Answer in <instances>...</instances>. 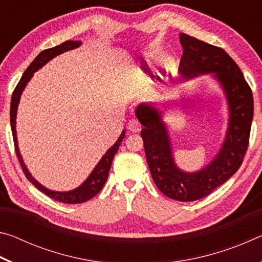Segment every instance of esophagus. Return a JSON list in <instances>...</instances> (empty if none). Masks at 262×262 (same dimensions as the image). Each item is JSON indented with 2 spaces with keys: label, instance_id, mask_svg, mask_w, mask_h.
<instances>
[{
  "label": "esophagus",
  "instance_id": "1",
  "mask_svg": "<svg viewBox=\"0 0 262 262\" xmlns=\"http://www.w3.org/2000/svg\"><path fill=\"white\" fill-rule=\"evenodd\" d=\"M128 129H129L133 133L140 132L141 130L140 122L137 121L136 119H132V120H129V122H128Z\"/></svg>",
  "mask_w": 262,
  "mask_h": 262
}]
</instances>
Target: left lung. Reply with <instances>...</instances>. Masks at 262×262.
Masks as SVG:
<instances>
[{
    "label": "left lung",
    "instance_id": "left-lung-1",
    "mask_svg": "<svg viewBox=\"0 0 262 262\" xmlns=\"http://www.w3.org/2000/svg\"><path fill=\"white\" fill-rule=\"evenodd\" d=\"M179 39L184 50L179 66L180 83L209 74L227 99L228 128L219 152L200 170H181L174 161L170 132L164 121V112L174 101L142 103L135 108V115L143 126L141 136L154 183L167 198L190 202L206 198L241 167L253 119V95L242 70L224 50L185 33H180Z\"/></svg>",
    "mask_w": 262,
    "mask_h": 262
}]
</instances>
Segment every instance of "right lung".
<instances>
[{"mask_svg":"<svg viewBox=\"0 0 262 262\" xmlns=\"http://www.w3.org/2000/svg\"><path fill=\"white\" fill-rule=\"evenodd\" d=\"M82 45L81 40H67L64 42H62L61 45L55 46L53 48H48V50L42 51L41 53H39L38 56L31 62V64L28 67V69L25 70L23 76H21L20 81L17 84V86L15 89L14 94H12L11 97V105H10V125H11V130H12V137H14V143H15V149H16V154L17 157H18V161L21 165V168H23V172L26 178L32 183L35 187H37L40 192L43 194H46L47 196H50L52 199H54L55 201H60L63 203H68V205H75V203H83L88 200H90L95 196V195L98 194L101 188L104 187V185L107 180L108 177V172L111 165H112V161L117 154L119 147H120L122 140L125 139L126 136V129H123L121 135L119 136L118 141L111 147L107 151L105 152L103 157L100 158V161L97 163V165L95 166L94 170L91 171V173L89 174L88 178L83 181V183L78 186V187L74 188L72 190H67V192H57V190H52L50 188L42 186L39 181L35 180L33 178V176L30 173V171L28 170V166L25 165V163L23 161V157H21L19 148H18V141H17V132H16V118H17V110H18V105H19V100H20V96L23 94L24 89L28 85V83L31 81L33 74L35 72H38L39 69L42 68L48 61H51L52 59H54L55 56L62 54V53L74 50V48H77Z\"/></svg>","mask_w":262,"mask_h":262,"instance_id":"add662e5","label":"right lung"}]
</instances>
